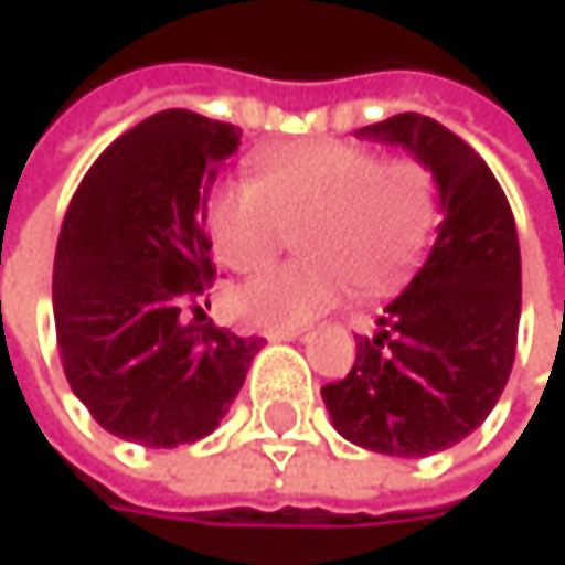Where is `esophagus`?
Instances as JSON below:
<instances>
[{
	"mask_svg": "<svg viewBox=\"0 0 565 565\" xmlns=\"http://www.w3.org/2000/svg\"><path fill=\"white\" fill-rule=\"evenodd\" d=\"M263 335H266L269 342H296V339H306L302 329H266Z\"/></svg>",
	"mask_w": 565,
	"mask_h": 565,
	"instance_id": "34e87169",
	"label": "esophagus"
}]
</instances>
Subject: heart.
<instances>
[{"instance_id": "obj_1", "label": "heart", "mask_w": 565, "mask_h": 565, "mask_svg": "<svg viewBox=\"0 0 565 565\" xmlns=\"http://www.w3.org/2000/svg\"><path fill=\"white\" fill-rule=\"evenodd\" d=\"M206 226L233 273H259L289 230H302L309 259L249 279L233 296L243 319L296 329L339 306L352 279L382 292L418 266L437 226V183L422 160H382L365 143H282L253 160V180L213 190Z\"/></svg>"}]
</instances>
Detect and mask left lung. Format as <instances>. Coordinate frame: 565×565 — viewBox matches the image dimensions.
Wrapping results in <instances>:
<instances>
[{
  "label": "left lung",
  "instance_id": "obj_1",
  "mask_svg": "<svg viewBox=\"0 0 565 565\" xmlns=\"http://www.w3.org/2000/svg\"><path fill=\"white\" fill-rule=\"evenodd\" d=\"M359 138L398 143L434 173L444 220L379 332L359 335L345 379L322 388L335 430L369 450L427 457L454 447L500 402L520 326V243L483 157L424 115H395Z\"/></svg>",
  "mask_w": 565,
  "mask_h": 565
}]
</instances>
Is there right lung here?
Returning <instances> with one entry per match:
<instances>
[{
	"mask_svg": "<svg viewBox=\"0 0 565 565\" xmlns=\"http://www.w3.org/2000/svg\"><path fill=\"white\" fill-rule=\"evenodd\" d=\"M239 128L170 108L111 143L65 213L52 306L62 369L115 437L177 447L206 437L263 339L206 322V196Z\"/></svg>",
	"mask_w": 565,
	"mask_h": 565,
	"instance_id": "1",
	"label": "right lung"
}]
</instances>
